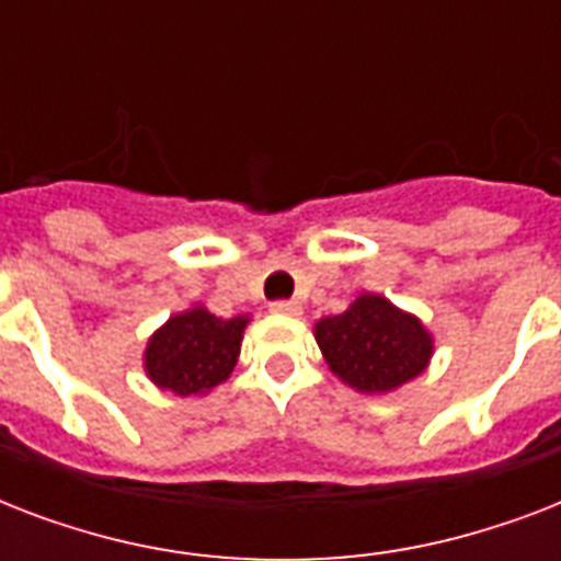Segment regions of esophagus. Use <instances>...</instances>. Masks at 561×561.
<instances>
[{"label": "esophagus", "instance_id": "1", "mask_svg": "<svg viewBox=\"0 0 561 561\" xmlns=\"http://www.w3.org/2000/svg\"><path fill=\"white\" fill-rule=\"evenodd\" d=\"M271 311L273 314L297 317V314H302V306H299L297 299H276V302H271Z\"/></svg>", "mask_w": 561, "mask_h": 561}]
</instances>
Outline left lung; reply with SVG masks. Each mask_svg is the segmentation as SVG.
<instances>
[{
  "mask_svg": "<svg viewBox=\"0 0 561 561\" xmlns=\"http://www.w3.org/2000/svg\"><path fill=\"white\" fill-rule=\"evenodd\" d=\"M314 337L332 373L364 392H387L408 383L427 367L434 350L416 317L375 294L358 297L343 314L323 317Z\"/></svg>",
  "mask_w": 561,
  "mask_h": 561,
  "instance_id": "8db88e82",
  "label": "left lung"
}]
</instances>
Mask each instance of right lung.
<instances>
[{
    "mask_svg": "<svg viewBox=\"0 0 561 561\" xmlns=\"http://www.w3.org/2000/svg\"><path fill=\"white\" fill-rule=\"evenodd\" d=\"M244 325L247 317L220 320L206 308L171 317L148 343L145 369L153 383L178 396L211 390L236 367Z\"/></svg>",
    "mask_w": 561,
    "mask_h": 561,
    "instance_id": "add662e5",
    "label": "right lung"
}]
</instances>
